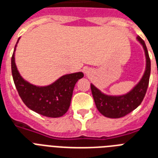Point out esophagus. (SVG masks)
Masks as SVG:
<instances>
[{
	"label": "esophagus",
	"instance_id": "esophagus-1",
	"mask_svg": "<svg viewBox=\"0 0 158 158\" xmlns=\"http://www.w3.org/2000/svg\"><path fill=\"white\" fill-rule=\"evenodd\" d=\"M85 74H89V71H85Z\"/></svg>",
	"mask_w": 158,
	"mask_h": 158
}]
</instances>
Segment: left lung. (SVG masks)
Listing matches in <instances>:
<instances>
[{
  "label": "left lung",
  "instance_id": "1",
  "mask_svg": "<svg viewBox=\"0 0 158 158\" xmlns=\"http://www.w3.org/2000/svg\"><path fill=\"white\" fill-rule=\"evenodd\" d=\"M138 40L142 44L145 51L147 64L143 78L135 87L127 94L122 96H108L101 93L100 90H98L94 85L91 84L90 86L95 105L98 111L107 118H119L124 117L140 105L146 94L151 73V61L144 40L139 36H138Z\"/></svg>",
  "mask_w": 158,
  "mask_h": 158
}]
</instances>
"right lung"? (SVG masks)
<instances>
[{
	"instance_id": "right-lung-1",
	"label": "right lung",
	"mask_w": 158,
	"mask_h": 158,
	"mask_svg": "<svg viewBox=\"0 0 158 158\" xmlns=\"http://www.w3.org/2000/svg\"><path fill=\"white\" fill-rule=\"evenodd\" d=\"M19 39L17 40V43ZM16 43V44H17ZM11 57V72L15 88L24 103L30 109L43 116L59 118L68 111L74 85L84 77L82 72L65 74L50 85L39 87L30 84L18 72L15 63V51Z\"/></svg>"
}]
</instances>
